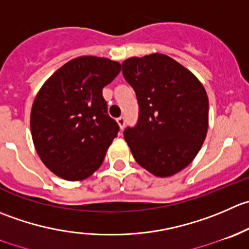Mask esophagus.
Segmentation results:
<instances>
[{"instance_id":"esophagus-1","label":"esophagus","mask_w":249,"mask_h":249,"mask_svg":"<svg viewBox=\"0 0 249 249\" xmlns=\"http://www.w3.org/2000/svg\"><path fill=\"white\" fill-rule=\"evenodd\" d=\"M117 122H118V124H119V126H120V129H123V127L125 126V117H119L117 119Z\"/></svg>"}]
</instances>
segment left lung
Segmentation results:
<instances>
[{
    "label": "left lung",
    "mask_w": 249,
    "mask_h": 249,
    "mask_svg": "<svg viewBox=\"0 0 249 249\" xmlns=\"http://www.w3.org/2000/svg\"><path fill=\"white\" fill-rule=\"evenodd\" d=\"M123 75L139 103L135 126L124 130L135 160L165 178L189 165L208 130V97L190 71L165 54L129 58Z\"/></svg>",
    "instance_id": "obj_1"
}]
</instances>
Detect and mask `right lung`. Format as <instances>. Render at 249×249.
Listing matches in <instances>:
<instances>
[{
    "label": "right lung",
    "mask_w": 249,
    "mask_h": 249,
    "mask_svg": "<svg viewBox=\"0 0 249 249\" xmlns=\"http://www.w3.org/2000/svg\"><path fill=\"white\" fill-rule=\"evenodd\" d=\"M120 71L107 58L84 55L58 69L41 88L31 108L33 141L41 160L68 181L92 175L119 132L102 90Z\"/></svg>",
    "instance_id": "add662e5"
}]
</instances>
